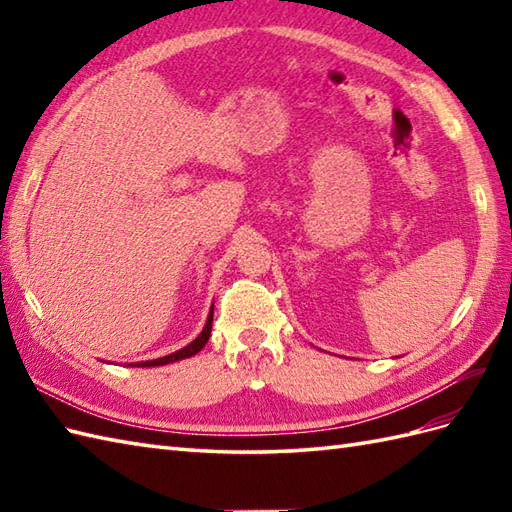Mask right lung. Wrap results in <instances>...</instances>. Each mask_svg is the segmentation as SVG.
<instances>
[{
	"label": "right lung",
	"instance_id": "add662e5",
	"mask_svg": "<svg viewBox=\"0 0 512 512\" xmlns=\"http://www.w3.org/2000/svg\"><path fill=\"white\" fill-rule=\"evenodd\" d=\"M211 325H213V308H211V312H209V319H206L204 330L198 334V339L191 341L189 345H184L182 350L173 352V354H169V356L154 358V361H145V363H136L134 367H158V365L176 363V361H182V358H189V356H193V354H198V352L202 350V347L206 345V341H209V336H211Z\"/></svg>",
	"mask_w": 512,
	"mask_h": 512
}]
</instances>
